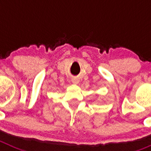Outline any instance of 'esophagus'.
<instances>
[{"label":"esophagus","mask_w":151,"mask_h":151,"mask_svg":"<svg viewBox=\"0 0 151 151\" xmlns=\"http://www.w3.org/2000/svg\"><path fill=\"white\" fill-rule=\"evenodd\" d=\"M73 83L77 84V83H78V81H77L76 79H73Z\"/></svg>","instance_id":"esophagus-1"}]
</instances>
